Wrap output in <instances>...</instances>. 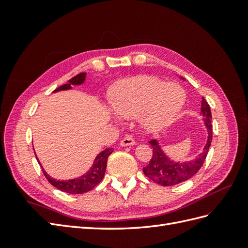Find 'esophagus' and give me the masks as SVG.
I'll return each instance as SVG.
<instances>
[{
    "label": "esophagus",
    "instance_id": "obj_1",
    "mask_svg": "<svg viewBox=\"0 0 248 248\" xmlns=\"http://www.w3.org/2000/svg\"><path fill=\"white\" fill-rule=\"evenodd\" d=\"M120 145L124 146V147H125V146H133V145H135V140L132 138H131V136L127 135V136H124V138L120 140Z\"/></svg>",
    "mask_w": 248,
    "mask_h": 248
}]
</instances>
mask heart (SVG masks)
<instances>
[{"label":"heart","mask_w":248,"mask_h":248,"mask_svg":"<svg viewBox=\"0 0 248 248\" xmlns=\"http://www.w3.org/2000/svg\"><path fill=\"white\" fill-rule=\"evenodd\" d=\"M186 94L175 84H166L152 77H138L116 87L110 103L121 117H134L143 113V124L150 131L170 124L180 113Z\"/></svg>","instance_id":"b5f03b06"}]
</instances>
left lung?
Masks as SVG:
<instances>
[{
    "label": "left lung",
    "instance_id": "left-lung-1",
    "mask_svg": "<svg viewBox=\"0 0 248 248\" xmlns=\"http://www.w3.org/2000/svg\"><path fill=\"white\" fill-rule=\"evenodd\" d=\"M202 115L203 116L205 128L208 130V140L202 154L193 161L186 163L173 162L164 155L157 141L152 140L149 141L152 147V157L149 164L143 168L146 177L161 184V186H171L186 181L194 175H196L204 163L212 141L211 109H210V105L203 97L202 99Z\"/></svg>",
    "mask_w": 248,
    "mask_h": 248
}]
</instances>
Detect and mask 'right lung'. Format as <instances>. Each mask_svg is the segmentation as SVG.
<instances>
[{
    "instance_id": "1",
    "label": "right lung",
    "mask_w": 248,
    "mask_h": 248,
    "mask_svg": "<svg viewBox=\"0 0 248 248\" xmlns=\"http://www.w3.org/2000/svg\"><path fill=\"white\" fill-rule=\"evenodd\" d=\"M86 73L82 72L78 73L76 77L71 78L68 84H64V85L56 88L54 92L59 91H66V89H70L71 85H80L84 81H85ZM113 152V148H107L96 156V159L93 161V165L91 167L85 175H83L80 178L71 179V180L66 181H60L55 180V179L51 178L48 173H46L44 170V175L46 176V180H48L52 186L59 188L60 191L69 193V194H83L92 189L98 186L101 182V180L104 177L105 170H107V162L108 155Z\"/></svg>"
}]
</instances>
